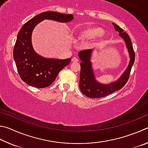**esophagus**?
Here are the masks:
<instances>
[{
  "instance_id": "1",
  "label": "esophagus",
  "mask_w": 148,
  "mask_h": 148,
  "mask_svg": "<svg viewBox=\"0 0 148 148\" xmlns=\"http://www.w3.org/2000/svg\"><path fill=\"white\" fill-rule=\"evenodd\" d=\"M71 61L73 62H79V59L77 58V57H73V58H72Z\"/></svg>"
}]
</instances>
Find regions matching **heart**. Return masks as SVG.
Returning <instances> with one entry per match:
<instances>
[{"instance_id":"1","label":"heart","mask_w":148,"mask_h":148,"mask_svg":"<svg viewBox=\"0 0 148 148\" xmlns=\"http://www.w3.org/2000/svg\"><path fill=\"white\" fill-rule=\"evenodd\" d=\"M103 34V31L101 28H90L84 30L79 34V38L81 40H92V39L97 38L101 37Z\"/></svg>"}]
</instances>
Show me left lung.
<instances>
[{
    "label": "left lung",
    "instance_id": "1",
    "mask_svg": "<svg viewBox=\"0 0 148 148\" xmlns=\"http://www.w3.org/2000/svg\"><path fill=\"white\" fill-rule=\"evenodd\" d=\"M112 25L116 31L119 32V35L125 41L128 49L130 61L127 69L117 81L112 83L104 84L99 83L95 78L92 62H90L93 49H85L80 51L78 55L82 62H81L79 88L82 94L90 98H99L107 96L122 88L128 81L132 66L134 62L135 53L129 35L118 25L113 23Z\"/></svg>",
    "mask_w": 148,
    "mask_h": 148
}]
</instances>
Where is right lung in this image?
Segmentation results:
<instances>
[{
	"label": "right lung",
	"instance_id": "right-lung-1",
	"mask_svg": "<svg viewBox=\"0 0 148 148\" xmlns=\"http://www.w3.org/2000/svg\"><path fill=\"white\" fill-rule=\"evenodd\" d=\"M73 19L71 14L45 12L36 15L21 28L13 54L19 76L25 83L40 88L50 86L59 72L71 62V58H47L36 53L31 41L34 28L44 19L68 23Z\"/></svg>",
	"mask_w": 148,
	"mask_h": 148
}]
</instances>
